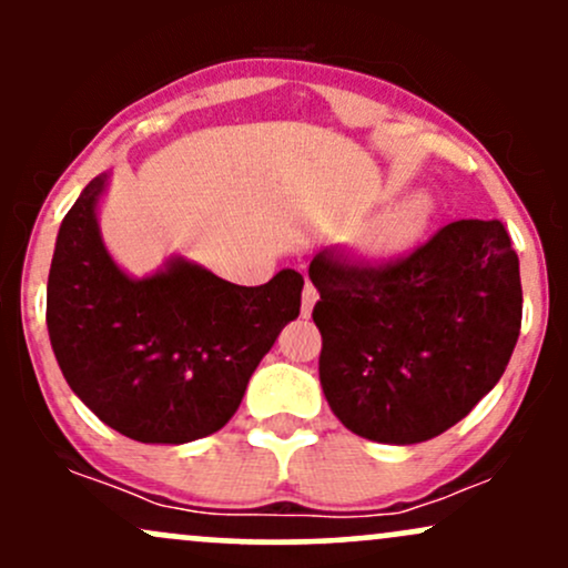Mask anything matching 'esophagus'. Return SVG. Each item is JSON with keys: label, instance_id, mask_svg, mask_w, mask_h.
I'll return each instance as SVG.
<instances>
[{"label": "esophagus", "instance_id": "34e87169", "mask_svg": "<svg viewBox=\"0 0 568 568\" xmlns=\"http://www.w3.org/2000/svg\"><path fill=\"white\" fill-rule=\"evenodd\" d=\"M317 304V288L312 283L304 285V293H302V315L310 317L312 315V306Z\"/></svg>", "mask_w": 568, "mask_h": 568}]
</instances>
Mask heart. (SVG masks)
<instances>
[{
  "label": "heart",
  "instance_id": "b5f03b06",
  "mask_svg": "<svg viewBox=\"0 0 568 568\" xmlns=\"http://www.w3.org/2000/svg\"><path fill=\"white\" fill-rule=\"evenodd\" d=\"M429 221H433V202L425 194H414V197L379 213L357 234L352 247L357 256L368 258V262H387V258L406 253L427 232Z\"/></svg>",
  "mask_w": 568,
  "mask_h": 568
}]
</instances>
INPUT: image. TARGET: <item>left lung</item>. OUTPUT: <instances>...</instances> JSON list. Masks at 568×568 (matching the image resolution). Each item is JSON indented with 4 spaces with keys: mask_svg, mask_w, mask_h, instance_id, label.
<instances>
[{
    "mask_svg": "<svg viewBox=\"0 0 568 568\" xmlns=\"http://www.w3.org/2000/svg\"><path fill=\"white\" fill-rule=\"evenodd\" d=\"M310 280L325 400L376 443L410 446L465 419L520 334V270L501 221H454L387 266L317 253Z\"/></svg>",
    "mask_w": 568,
    "mask_h": 568,
    "instance_id": "left-lung-1",
    "label": "left lung"
}]
</instances>
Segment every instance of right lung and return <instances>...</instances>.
<instances>
[{
	"label": "right lung",
	"instance_id": "1",
	"mask_svg": "<svg viewBox=\"0 0 568 568\" xmlns=\"http://www.w3.org/2000/svg\"><path fill=\"white\" fill-rule=\"evenodd\" d=\"M109 173L95 175L58 230L48 334L63 379L103 425L181 446L232 419L280 331L302 310L304 277L280 270L245 288L171 256L133 277L98 226Z\"/></svg>",
	"mask_w": 568,
	"mask_h": 568
}]
</instances>
